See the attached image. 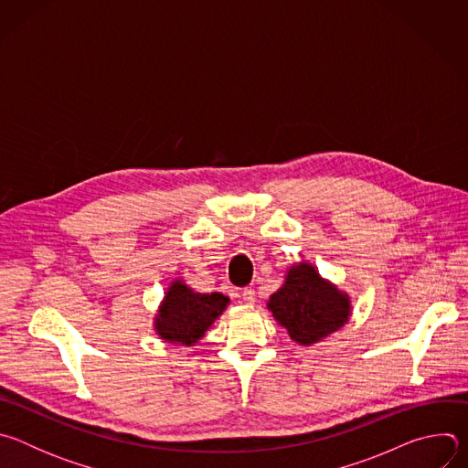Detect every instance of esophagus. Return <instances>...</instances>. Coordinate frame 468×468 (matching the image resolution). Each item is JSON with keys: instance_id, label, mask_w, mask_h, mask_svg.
Here are the masks:
<instances>
[{"instance_id": "34e87169", "label": "esophagus", "mask_w": 468, "mask_h": 468, "mask_svg": "<svg viewBox=\"0 0 468 468\" xmlns=\"http://www.w3.org/2000/svg\"><path fill=\"white\" fill-rule=\"evenodd\" d=\"M242 300H244V303H248V305L255 303V291H253L251 287L242 289Z\"/></svg>"}]
</instances>
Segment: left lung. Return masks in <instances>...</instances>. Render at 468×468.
<instances>
[{
	"mask_svg": "<svg viewBox=\"0 0 468 468\" xmlns=\"http://www.w3.org/2000/svg\"><path fill=\"white\" fill-rule=\"evenodd\" d=\"M266 307L289 331L291 339L303 346L320 343L341 329L352 313L350 296L320 278L309 262L291 266L285 283Z\"/></svg>",
	"mask_w": 468,
	"mask_h": 468,
	"instance_id": "left-lung-1",
	"label": "left lung"
}]
</instances>
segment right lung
<instances>
[{"label":"right lung","instance_id":"right-lung-1","mask_svg":"<svg viewBox=\"0 0 468 468\" xmlns=\"http://www.w3.org/2000/svg\"><path fill=\"white\" fill-rule=\"evenodd\" d=\"M228 303L229 298L220 292L202 294L185 285L183 280H176L170 283L155 314V333L166 343L194 346Z\"/></svg>","mask_w":468,"mask_h":468}]
</instances>
